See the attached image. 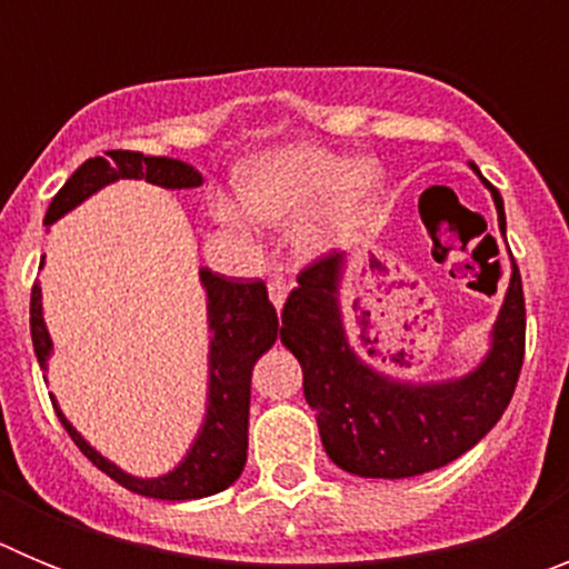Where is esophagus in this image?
Listing matches in <instances>:
<instances>
[{"instance_id":"esophagus-1","label":"esophagus","mask_w":569,"mask_h":569,"mask_svg":"<svg viewBox=\"0 0 569 569\" xmlns=\"http://www.w3.org/2000/svg\"><path fill=\"white\" fill-rule=\"evenodd\" d=\"M268 296H270V301H273L276 308L281 310V305H284V299H288V284H284V281H270Z\"/></svg>"}]
</instances>
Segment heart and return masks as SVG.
<instances>
[{
	"label": "heart",
	"mask_w": 569,
	"mask_h": 569,
	"mask_svg": "<svg viewBox=\"0 0 569 569\" xmlns=\"http://www.w3.org/2000/svg\"><path fill=\"white\" fill-rule=\"evenodd\" d=\"M381 182L385 176L376 162H353L316 144H290L241 164L239 196L261 222L288 224L308 214L296 244L313 253L365 222ZM213 213L224 228L248 233V213L224 196L213 202Z\"/></svg>",
	"instance_id": "b5f03b06"
}]
</instances>
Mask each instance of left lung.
Here are the masks:
<instances>
[{
  "instance_id": "1",
  "label": "left lung",
  "mask_w": 569,
  "mask_h": 569,
  "mask_svg": "<svg viewBox=\"0 0 569 569\" xmlns=\"http://www.w3.org/2000/svg\"><path fill=\"white\" fill-rule=\"evenodd\" d=\"M487 188L505 233V202L490 182ZM341 259V253L321 256L301 270L281 310V345L299 359L321 445L333 465L365 479L439 470L479 445L516 393L527 330L519 264L512 259L487 359L465 379L407 385L373 370L347 345L339 310Z\"/></svg>"
}]
</instances>
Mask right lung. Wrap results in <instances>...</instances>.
I'll use <instances>...</instances> for the list:
<instances>
[{
	"label": "right lung",
	"mask_w": 569,
	"mask_h": 569,
	"mask_svg": "<svg viewBox=\"0 0 569 569\" xmlns=\"http://www.w3.org/2000/svg\"><path fill=\"white\" fill-rule=\"evenodd\" d=\"M116 179H144L159 188H199L202 173L190 164L168 156H144L136 150H108L104 156L88 159L77 173L62 184L53 202H50L44 224L57 222L59 216L68 213L84 202L90 193H97L104 184ZM202 284L208 290V321H210V396L208 416L199 430L184 461L168 476L159 479H133L116 465L93 450L82 436L70 427L59 405L57 416L64 425L73 445L88 456L110 479L128 487L130 492L162 501H188L204 499L213 492H222L233 485L248 461V416H250V373L264 350L279 339V316L268 299L264 281L228 279L213 270H199ZM30 336L37 350L39 365L44 367L50 356V336L42 319V290L33 284L30 290Z\"/></svg>",
	"instance_id": "obj_1"
}]
</instances>
